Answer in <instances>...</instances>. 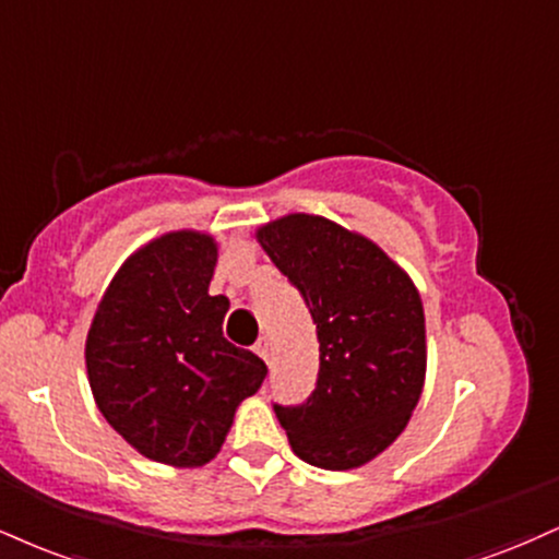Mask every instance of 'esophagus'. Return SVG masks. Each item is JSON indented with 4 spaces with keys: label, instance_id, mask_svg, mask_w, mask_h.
Listing matches in <instances>:
<instances>
[{
    "label": "esophagus",
    "instance_id": "esophagus-1",
    "mask_svg": "<svg viewBox=\"0 0 559 559\" xmlns=\"http://www.w3.org/2000/svg\"><path fill=\"white\" fill-rule=\"evenodd\" d=\"M254 352H258L260 359L271 361V341H267V335H260L258 344H254Z\"/></svg>",
    "mask_w": 559,
    "mask_h": 559
}]
</instances>
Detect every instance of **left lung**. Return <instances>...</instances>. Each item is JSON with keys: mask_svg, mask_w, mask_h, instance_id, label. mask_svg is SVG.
Returning <instances> with one entry per match:
<instances>
[{"mask_svg": "<svg viewBox=\"0 0 559 559\" xmlns=\"http://www.w3.org/2000/svg\"><path fill=\"white\" fill-rule=\"evenodd\" d=\"M258 241L318 325V385L299 406H273L288 445L328 472L365 466L419 403L427 369L419 292L374 241L322 215H284L260 226Z\"/></svg>", "mask_w": 559, "mask_h": 559, "instance_id": "left-lung-1", "label": "left lung"}]
</instances>
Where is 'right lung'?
I'll use <instances>...</instances> for the list:
<instances>
[{"label": "right lung", "mask_w": 559, "mask_h": 559, "mask_svg": "<svg viewBox=\"0 0 559 559\" xmlns=\"http://www.w3.org/2000/svg\"><path fill=\"white\" fill-rule=\"evenodd\" d=\"M218 247L171 231L130 254L106 288L85 341L93 399L145 459L203 466L267 367L224 338L228 299L211 297Z\"/></svg>", "instance_id": "obj_1"}]
</instances>
